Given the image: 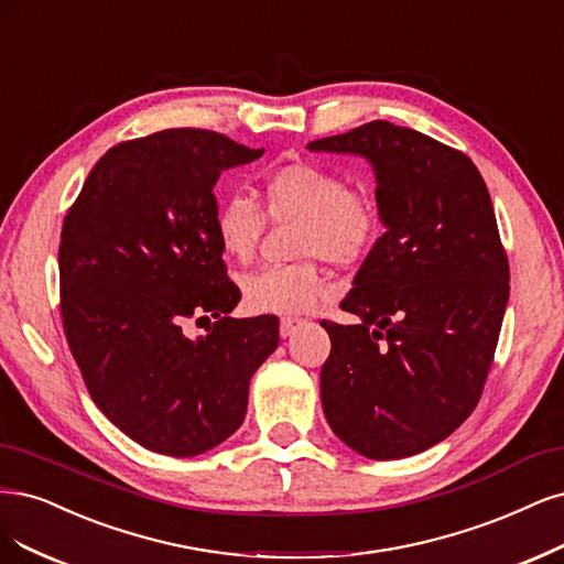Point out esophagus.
Segmentation results:
<instances>
[{
	"label": "esophagus",
	"instance_id": "esophagus-1",
	"mask_svg": "<svg viewBox=\"0 0 564 564\" xmlns=\"http://www.w3.org/2000/svg\"><path fill=\"white\" fill-rule=\"evenodd\" d=\"M299 326H303V319H301V317H282V319H280V334H282V338L294 334Z\"/></svg>",
	"mask_w": 564,
	"mask_h": 564
}]
</instances>
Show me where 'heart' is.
I'll return each instance as SVG.
<instances>
[{"mask_svg":"<svg viewBox=\"0 0 564 564\" xmlns=\"http://www.w3.org/2000/svg\"><path fill=\"white\" fill-rule=\"evenodd\" d=\"M259 200L268 217L299 219V263L265 265L242 280L245 301L257 313L299 315L332 291L317 259L336 265L361 261L380 238V209L373 196L355 188L345 174L310 161L270 167L259 182ZM263 230L261 207L236 193L215 212V238L224 257L249 261Z\"/></svg>","mask_w":564,"mask_h":564,"instance_id":"heart-1","label":"heart"}]
</instances>
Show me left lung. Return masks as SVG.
Returning a JSON list of instances; mask_svg holds the SVG:
<instances>
[{"mask_svg":"<svg viewBox=\"0 0 564 564\" xmlns=\"http://www.w3.org/2000/svg\"><path fill=\"white\" fill-rule=\"evenodd\" d=\"M373 165L384 232L343 299L359 324L322 326L324 415L368 459H401L448 438L490 373L509 259L478 167L430 134L387 121L310 142Z\"/></svg>","mask_w":564,"mask_h":564,"instance_id":"obj_1","label":"left lung"}]
</instances>
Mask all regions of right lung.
Masks as SVG:
<instances>
[{"label":"right lung","instance_id":"1","mask_svg":"<svg viewBox=\"0 0 564 564\" xmlns=\"http://www.w3.org/2000/svg\"><path fill=\"white\" fill-rule=\"evenodd\" d=\"M226 134L170 128L111 147L61 232V315L95 405L144 448L193 457L238 430L280 319H232L240 289L215 238L221 170L261 159ZM218 322L196 341L186 318Z\"/></svg>","mask_w":564,"mask_h":564}]
</instances>
